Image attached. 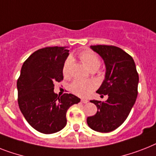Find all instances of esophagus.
I'll return each mask as SVG.
<instances>
[{
  "label": "esophagus",
  "mask_w": 156,
  "mask_h": 156,
  "mask_svg": "<svg viewBox=\"0 0 156 156\" xmlns=\"http://www.w3.org/2000/svg\"><path fill=\"white\" fill-rule=\"evenodd\" d=\"M81 102H82V103H87V102H88V100H87V99H82V100H81Z\"/></svg>",
  "instance_id": "esophagus-1"
}]
</instances>
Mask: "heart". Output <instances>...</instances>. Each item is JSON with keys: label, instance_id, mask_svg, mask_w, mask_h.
<instances>
[{"label": "heart", "instance_id": "heart-1", "mask_svg": "<svg viewBox=\"0 0 156 156\" xmlns=\"http://www.w3.org/2000/svg\"><path fill=\"white\" fill-rule=\"evenodd\" d=\"M80 60L88 69H98L100 66V60L98 57L90 51H84L79 55ZM73 60L71 58H68L66 60L62 68V74L65 78H69L70 75L71 66ZM96 85L93 81L75 80L70 85V90L72 93L80 97H87L95 89Z\"/></svg>", "mask_w": 156, "mask_h": 156}]
</instances>
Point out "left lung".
Wrapping results in <instances>:
<instances>
[{"mask_svg":"<svg viewBox=\"0 0 156 156\" xmlns=\"http://www.w3.org/2000/svg\"><path fill=\"white\" fill-rule=\"evenodd\" d=\"M104 61L106 73L96 92L108 96L107 101L91 100L98 111L87 119L88 126L98 132L107 133L121 126L131 112L138 94L139 74L132 57L114 45H91Z\"/></svg>","mask_w":156,"mask_h":156,"instance_id":"8db88e82","label":"left lung"}]
</instances>
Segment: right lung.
Listing matches in <instances>:
<instances>
[{
	"label": "right lung",
	"instance_id": "add662e5",
	"mask_svg": "<svg viewBox=\"0 0 156 156\" xmlns=\"http://www.w3.org/2000/svg\"><path fill=\"white\" fill-rule=\"evenodd\" d=\"M67 47H46L33 53L22 65L16 87L18 105L30 126L43 134H53L66 125L67 110L80 102L72 94L58 96L54 83L63 79Z\"/></svg>",
	"mask_w": 156,
	"mask_h": 156
}]
</instances>
